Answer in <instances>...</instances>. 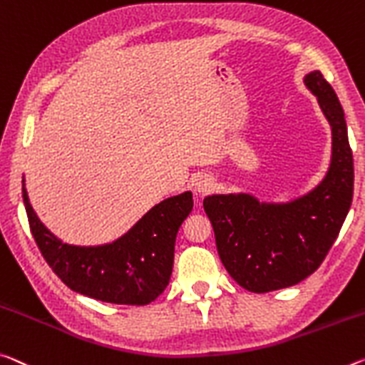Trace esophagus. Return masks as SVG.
I'll list each match as a JSON object with an SVG mask.
<instances>
[{"label":"esophagus","mask_w":365,"mask_h":365,"mask_svg":"<svg viewBox=\"0 0 365 365\" xmlns=\"http://www.w3.org/2000/svg\"><path fill=\"white\" fill-rule=\"evenodd\" d=\"M214 188V183L210 177L201 175L195 180V192L198 195H207Z\"/></svg>","instance_id":"esophagus-1"}]
</instances>
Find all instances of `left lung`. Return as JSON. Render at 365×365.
<instances>
[{"label": "left lung", "mask_w": 365, "mask_h": 365, "mask_svg": "<svg viewBox=\"0 0 365 365\" xmlns=\"http://www.w3.org/2000/svg\"><path fill=\"white\" fill-rule=\"evenodd\" d=\"M304 83L331 126V160L322 182L286 203L250 193L211 195L203 201L222 264L250 292L297 284L325 259L352 201L354 167L343 107L320 71Z\"/></svg>", "instance_id": "obj_1"}]
</instances>
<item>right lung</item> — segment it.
Listing matches in <instances>:
<instances>
[{
    "mask_svg": "<svg viewBox=\"0 0 365 365\" xmlns=\"http://www.w3.org/2000/svg\"><path fill=\"white\" fill-rule=\"evenodd\" d=\"M22 178L34 239L56 276L73 289L108 304L148 305L170 281L177 232L193 210L192 192L162 200L117 240L102 245H69L45 227L31 206Z\"/></svg>",
    "mask_w": 365,
    "mask_h": 365,
    "instance_id": "1",
    "label": "right lung"
}]
</instances>
